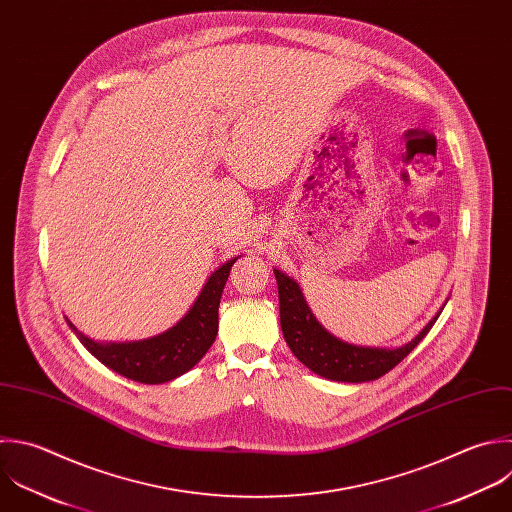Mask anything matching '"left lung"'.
I'll use <instances>...</instances> for the list:
<instances>
[{
	"label": "left lung",
	"instance_id": "obj_1",
	"mask_svg": "<svg viewBox=\"0 0 512 512\" xmlns=\"http://www.w3.org/2000/svg\"><path fill=\"white\" fill-rule=\"evenodd\" d=\"M274 276L278 282L280 326L286 344L304 366L328 380L368 382L384 376L414 350L438 318L436 314L416 338L400 348L386 350L354 346L338 340L318 324L300 292V286L292 278L280 270H274Z\"/></svg>",
	"mask_w": 512,
	"mask_h": 512
}]
</instances>
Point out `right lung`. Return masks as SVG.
Returning a JSON list of instances; mask_svg holds the SVG:
<instances>
[{"label": "right lung", "mask_w": 512, "mask_h": 512, "mask_svg": "<svg viewBox=\"0 0 512 512\" xmlns=\"http://www.w3.org/2000/svg\"><path fill=\"white\" fill-rule=\"evenodd\" d=\"M234 262L236 258L222 264L208 278L206 286L202 288L198 300L188 310V314L176 326L154 338L140 342L100 344L78 332L72 322L68 324L76 332L80 342L102 364L116 370L118 374L144 384H162L174 380L176 376L196 366L216 340L218 306Z\"/></svg>", "instance_id": "1"}]
</instances>
